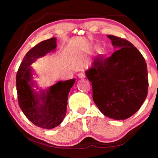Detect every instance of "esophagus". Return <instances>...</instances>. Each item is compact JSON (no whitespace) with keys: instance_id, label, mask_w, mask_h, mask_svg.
I'll use <instances>...</instances> for the list:
<instances>
[{"instance_id":"esophagus-1","label":"esophagus","mask_w":158,"mask_h":158,"mask_svg":"<svg viewBox=\"0 0 158 158\" xmlns=\"http://www.w3.org/2000/svg\"><path fill=\"white\" fill-rule=\"evenodd\" d=\"M78 77H79L80 79H84V78H85V75L84 73H79L78 74Z\"/></svg>"}]
</instances>
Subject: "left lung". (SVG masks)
I'll return each mask as SVG.
<instances>
[{"mask_svg": "<svg viewBox=\"0 0 158 158\" xmlns=\"http://www.w3.org/2000/svg\"><path fill=\"white\" fill-rule=\"evenodd\" d=\"M116 51L111 56H98L85 75L92 83L93 99L105 116L125 120L140 109L148 89L145 59L127 40L107 35Z\"/></svg>", "mask_w": 158, "mask_h": 158, "instance_id": "left-lung-1", "label": "left lung"}]
</instances>
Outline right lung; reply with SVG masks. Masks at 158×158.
I'll return each mask as SVG.
<instances>
[{
    "mask_svg": "<svg viewBox=\"0 0 158 158\" xmlns=\"http://www.w3.org/2000/svg\"><path fill=\"white\" fill-rule=\"evenodd\" d=\"M56 48V38L42 41L29 50L23 58L17 74V91L19 105L26 118L34 125L44 129H52L59 125L66 115L68 98L75 79L59 81L47 89L38 91L33 89L31 64L37 58ZM36 89H39L35 85Z\"/></svg>",
    "mask_w": 158,
    "mask_h": 158,
    "instance_id": "add662e5",
    "label": "right lung"
}]
</instances>
